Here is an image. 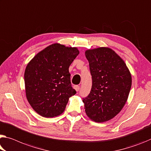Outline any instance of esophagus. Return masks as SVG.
I'll list each match as a JSON object with an SVG mask.
<instances>
[{
	"mask_svg": "<svg viewBox=\"0 0 151 151\" xmlns=\"http://www.w3.org/2000/svg\"><path fill=\"white\" fill-rule=\"evenodd\" d=\"M74 88H75V89L76 90V91L78 92L80 89V87L78 85H75V86H74Z\"/></svg>",
	"mask_w": 151,
	"mask_h": 151,
	"instance_id": "obj_1",
	"label": "esophagus"
}]
</instances>
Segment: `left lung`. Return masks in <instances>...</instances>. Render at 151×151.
<instances>
[{"label": "left lung", "instance_id": "1", "mask_svg": "<svg viewBox=\"0 0 151 151\" xmlns=\"http://www.w3.org/2000/svg\"><path fill=\"white\" fill-rule=\"evenodd\" d=\"M92 76V87L83 99L87 116L104 122L118 114L127 101L132 76L126 63L113 50L100 47L85 51Z\"/></svg>", "mask_w": 151, "mask_h": 151}]
</instances>
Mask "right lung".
I'll return each instance as SVG.
<instances>
[{
  "label": "right lung",
  "instance_id": "right-lung-1",
  "mask_svg": "<svg viewBox=\"0 0 151 151\" xmlns=\"http://www.w3.org/2000/svg\"><path fill=\"white\" fill-rule=\"evenodd\" d=\"M79 54L76 47L53 44L37 53L26 66V97L35 111L45 118L63 114L69 98L76 93L71 87L69 66Z\"/></svg>",
  "mask_w": 151,
  "mask_h": 151
}]
</instances>
